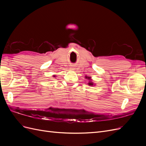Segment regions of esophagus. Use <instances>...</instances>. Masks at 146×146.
Wrapping results in <instances>:
<instances>
[{"label":"esophagus","mask_w":146,"mask_h":146,"mask_svg":"<svg viewBox=\"0 0 146 146\" xmlns=\"http://www.w3.org/2000/svg\"><path fill=\"white\" fill-rule=\"evenodd\" d=\"M71 69H74V68H71Z\"/></svg>","instance_id":"esophagus-1"}]
</instances>
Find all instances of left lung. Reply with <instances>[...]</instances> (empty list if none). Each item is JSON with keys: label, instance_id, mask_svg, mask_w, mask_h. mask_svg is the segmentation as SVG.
I'll use <instances>...</instances> for the list:
<instances>
[{"label": "left lung", "instance_id": "1", "mask_svg": "<svg viewBox=\"0 0 146 146\" xmlns=\"http://www.w3.org/2000/svg\"><path fill=\"white\" fill-rule=\"evenodd\" d=\"M86 79H88V80H89V82L87 83L88 84V85H90L91 86H95V85H94V83L91 82V77H89V76H85Z\"/></svg>", "mask_w": 146, "mask_h": 146}]
</instances>
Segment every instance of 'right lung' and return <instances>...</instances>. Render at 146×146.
<instances>
[{"instance_id": "obj_1", "label": "right lung", "mask_w": 146, "mask_h": 146, "mask_svg": "<svg viewBox=\"0 0 146 146\" xmlns=\"http://www.w3.org/2000/svg\"><path fill=\"white\" fill-rule=\"evenodd\" d=\"M54 77H56V76H54Z\"/></svg>"}]
</instances>
